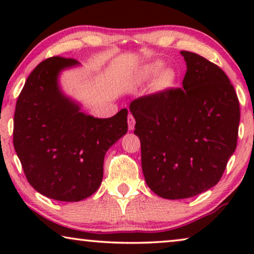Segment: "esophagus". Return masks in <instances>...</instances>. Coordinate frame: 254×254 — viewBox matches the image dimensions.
Instances as JSON below:
<instances>
[{
    "mask_svg": "<svg viewBox=\"0 0 254 254\" xmlns=\"http://www.w3.org/2000/svg\"><path fill=\"white\" fill-rule=\"evenodd\" d=\"M127 123H128V129L133 130L134 127H135V119H134V117L131 116V114H129V116H128Z\"/></svg>",
    "mask_w": 254,
    "mask_h": 254,
    "instance_id": "esophagus-1",
    "label": "esophagus"
}]
</instances>
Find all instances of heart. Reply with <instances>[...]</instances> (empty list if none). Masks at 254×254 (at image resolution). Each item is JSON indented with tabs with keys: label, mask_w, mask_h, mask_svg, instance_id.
I'll return each mask as SVG.
<instances>
[{
	"label": "heart",
	"mask_w": 254,
	"mask_h": 254,
	"mask_svg": "<svg viewBox=\"0 0 254 254\" xmlns=\"http://www.w3.org/2000/svg\"><path fill=\"white\" fill-rule=\"evenodd\" d=\"M138 74L143 81H150L158 74L157 78H156V85L159 89H168L169 86L173 84L176 79L175 71L172 69H164V64L158 60L144 64L143 67H141Z\"/></svg>",
	"instance_id": "obj_1"
}]
</instances>
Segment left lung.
I'll return each instance as SVG.
<instances>
[{"mask_svg": "<svg viewBox=\"0 0 254 254\" xmlns=\"http://www.w3.org/2000/svg\"><path fill=\"white\" fill-rule=\"evenodd\" d=\"M183 88L133 100L145 183L169 200L192 197L220 182L237 145L241 120L234 86L220 67L182 51Z\"/></svg>", "mask_w": 254, "mask_h": 254, "instance_id": "1", "label": "left lung"}]
</instances>
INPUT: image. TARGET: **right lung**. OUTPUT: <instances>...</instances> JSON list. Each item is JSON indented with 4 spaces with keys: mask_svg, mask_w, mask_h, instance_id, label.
Returning <instances> with one entry per match:
<instances>
[{
    "mask_svg": "<svg viewBox=\"0 0 254 254\" xmlns=\"http://www.w3.org/2000/svg\"><path fill=\"white\" fill-rule=\"evenodd\" d=\"M74 59L53 57L37 65L17 99L13 147L27 182L58 201L76 202L92 195L103 180L105 154L127 133V109L100 119L60 85L64 70L78 67Z\"/></svg>",
    "mask_w": 254,
    "mask_h": 254,
    "instance_id": "add662e5",
    "label": "right lung"
}]
</instances>
